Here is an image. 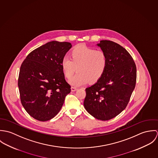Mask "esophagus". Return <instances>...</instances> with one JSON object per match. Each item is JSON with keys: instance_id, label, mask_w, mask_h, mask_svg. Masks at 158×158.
I'll return each mask as SVG.
<instances>
[{"instance_id": "obj_1", "label": "esophagus", "mask_w": 158, "mask_h": 158, "mask_svg": "<svg viewBox=\"0 0 158 158\" xmlns=\"http://www.w3.org/2000/svg\"><path fill=\"white\" fill-rule=\"evenodd\" d=\"M77 90V88H75V87H73V86H72L71 87V90L72 91V92H74V91H75V90Z\"/></svg>"}]
</instances>
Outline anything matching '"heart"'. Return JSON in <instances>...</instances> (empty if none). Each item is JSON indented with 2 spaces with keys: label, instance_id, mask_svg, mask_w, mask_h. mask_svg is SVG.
<instances>
[{
  "label": "heart",
  "instance_id": "heart-1",
  "mask_svg": "<svg viewBox=\"0 0 158 158\" xmlns=\"http://www.w3.org/2000/svg\"><path fill=\"white\" fill-rule=\"evenodd\" d=\"M108 58L102 50H96L84 44L76 45L70 52V58L64 57L61 63L64 76L70 79L77 68L78 73L69 80L73 86L97 82L104 75Z\"/></svg>",
  "mask_w": 158,
  "mask_h": 158
}]
</instances>
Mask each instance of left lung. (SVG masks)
Returning <instances> with one entry per match:
<instances>
[{"label":"left lung","mask_w":158,"mask_h":158,"mask_svg":"<svg viewBox=\"0 0 158 158\" xmlns=\"http://www.w3.org/2000/svg\"><path fill=\"white\" fill-rule=\"evenodd\" d=\"M97 45L108 58V65L103 77L86 89L84 100L86 110L97 119L108 120L127 107L136 82L135 61L122 46L108 40Z\"/></svg>","instance_id":"obj_1"}]
</instances>
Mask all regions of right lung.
I'll use <instances>...</instances> for the list:
<instances>
[{
	"mask_svg": "<svg viewBox=\"0 0 158 158\" xmlns=\"http://www.w3.org/2000/svg\"><path fill=\"white\" fill-rule=\"evenodd\" d=\"M72 46L68 42H48L30 52L21 66V101L28 114L39 121L56 115L70 92L61 63Z\"/></svg>",
	"mask_w": 158,
	"mask_h": 158,
	"instance_id": "right-lung-1",
	"label": "right lung"
}]
</instances>
